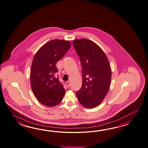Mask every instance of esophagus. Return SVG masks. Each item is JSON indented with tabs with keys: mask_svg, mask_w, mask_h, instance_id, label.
<instances>
[{
	"mask_svg": "<svg viewBox=\"0 0 148 148\" xmlns=\"http://www.w3.org/2000/svg\"><path fill=\"white\" fill-rule=\"evenodd\" d=\"M66 86H67V88H69V86H70V83H69V82H66Z\"/></svg>",
	"mask_w": 148,
	"mask_h": 148,
	"instance_id": "esophagus-1",
	"label": "esophagus"
}]
</instances>
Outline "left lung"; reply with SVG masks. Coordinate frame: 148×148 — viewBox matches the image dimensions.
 <instances>
[{
    "label": "left lung",
    "instance_id": "obj_1",
    "mask_svg": "<svg viewBox=\"0 0 148 148\" xmlns=\"http://www.w3.org/2000/svg\"><path fill=\"white\" fill-rule=\"evenodd\" d=\"M73 45L79 57L83 72L82 88L76 95L83 107L93 108L102 102L108 92L111 67L105 52L93 41L76 39Z\"/></svg>",
    "mask_w": 148,
    "mask_h": 148
}]
</instances>
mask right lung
Returning a JSON list of instances; mask_svg holds the SVG:
<instances>
[{
  "label": "right lung",
  "mask_w": 148,
  "mask_h": 148,
  "mask_svg": "<svg viewBox=\"0 0 148 148\" xmlns=\"http://www.w3.org/2000/svg\"><path fill=\"white\" fill-rule=\"evenodd\" d=\"M69 41L54 39L43 45L33 57L30 71L31 89L37 100L47 107H53L62 101L65 90L55 74L56 63L69 49Z\"/></svg>",
  "instance_id": "obj_1"
}]
</instances>
